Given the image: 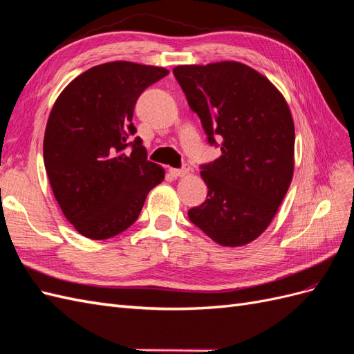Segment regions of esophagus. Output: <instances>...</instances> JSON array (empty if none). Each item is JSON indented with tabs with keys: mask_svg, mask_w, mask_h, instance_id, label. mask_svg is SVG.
Listing matches in <instances>:
<instances>
[{
	"mask_svg": "<svg viewBox=\"0 0 354 354\" xmlns=\"http://www.w3.org/2000/svg\"><path fill=\"white\" fill-rule=\"evenodd\" d=\"M192 170V167H189L188 165H185V166H183L180 169H170V174L174 175L175 178H183V176H185L188 171Z\"/></svg>",
	"mask_w": 354,
	"mask_h": 354,
	"instance_id": "1",
	"label": "esophagus"
}]
</instances>
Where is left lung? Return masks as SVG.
<instances>
[{"mask_svg": "<svg viewBox=\"0 0 354 354\" xmlns=\"http://www.w3.org/2000/svg\"><path fill=\"white\" fill-rule=\"evenodd\" d=\"M207 142L221 157L203 165L206 201L188 218L223 247H242L263 233L283 202L295 169V124L283 94L236 61L174 68Z\"/></svg>", "mask_w": 354, "mask_h": 354, "instance_id": "obj_1", "label": "left lung"}]
</instances>
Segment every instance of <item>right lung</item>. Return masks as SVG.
Here are the masks:
<instances>
[{"instance_id":"1","label":"right lung","mask_w":354,"mask_h":354,"mask_svg":"<svg viewBox=\"0 0 354 354\" xmlns=\"http://www.w3.org/2000/svg\"><path fill=\"white\" fill-rule=\"evenodd\" d=\"M167 75L162 67L106 62L71 80L53 104L44 167L62 214L85 238L109 239L129 229L165 179L142 139L131 140V121L139 95Z\"/></svg>"}]
</instances>
